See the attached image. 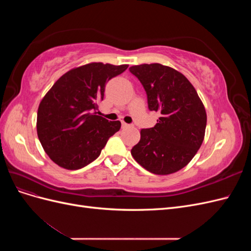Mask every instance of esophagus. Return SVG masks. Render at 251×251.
<instances>
[{
	"mask_svg": "<svg viewBox=\"0 0 251 251\" xmlns=\"http://www.w3.org/2000/svg\"><path fill=\"white\" fill-rule=\"evenodd\" d=\"M121 126H123V127H127V126H130V125H127L126 123H121Z\"/></svg>",
	"mask_w": 251,
	"mask_h": 251,
	"instance_id": "34e87169",
	"label": "esophagus"
}]
</instances>
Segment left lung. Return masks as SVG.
Returning <instances> with one entry per match:
<instances>
[{
    "label": "left lung",
    "mask_w": 251,
    "mask_h": 251,
    "mask_svg": "<svg viewBox=\"0 0 251 251\" xmlns=\"http://www.w3.org/2000/svg\"><path fill=\"white\" fill-rule=\"evenodd\" d=\"M150 111L160 113L154 127L142 128L140 141L131 150L147 171L169 175L183 169L200 149L206 127V112L191 82L177 70L160 64L133 66Z\"/></svg>",
    "instance_id": "1"
}]
</instances>
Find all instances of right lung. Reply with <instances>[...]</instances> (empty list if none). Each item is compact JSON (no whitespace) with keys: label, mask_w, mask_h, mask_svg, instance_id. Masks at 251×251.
<instances>
[{"label":"right lung","mask_w":251,"mask_h":251,"mask_svg":"<svg viewBox=\"0 0 251 251\" xmlns=\"http://www.w3.org/2000/svg\"><path fill=\"white\" fill-rule=\"evenodd\" d=\"M127 65L92 63L68 71L42 100L37 110V136L53 162L67 170H79L100 155L120 121L97 115L111 78Z\"/></svg>","instance_id":"1"}]
</instances>
